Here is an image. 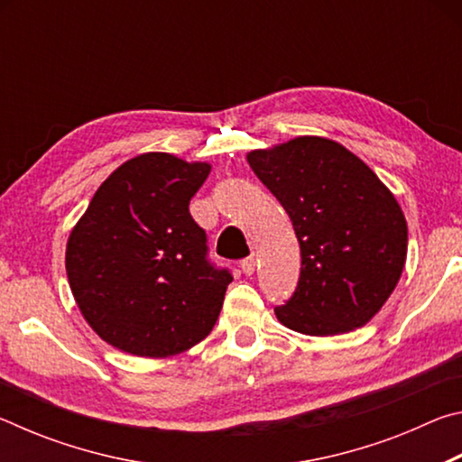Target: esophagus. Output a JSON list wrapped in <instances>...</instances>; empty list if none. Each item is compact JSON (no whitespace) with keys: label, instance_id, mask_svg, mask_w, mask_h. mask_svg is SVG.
<instances>
[{"label":"esophagus","instance_id":"1","mask_svg":"<svg viewBox=\"0 0 462 462\" xmlns=\"http://www.w3.org/2000/svg\"><path fill=\"white\" fill-rule=\"evenodd\" d=\"M254 256H246V259H242L240 261V269H242V273H245V275H253L254 273Z\"/></svg>","mask_w":462,"mask_h":462}]
</instances>
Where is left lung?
<instances>
[{"instance_id":"obj_1","label":"left lung","mask_w":462,"mask_h":462,"mask_svg":"<svg viewBox=\"0 0 462 462\" xmlns=\"http://www.w3.org/2000/svg\"><path fill=\"white\" fill-rule=\"evenodd\" d=\"M248 165L293 224L301 271L279 322L310 336L365 326L402 277L408 224L379 177L342 144L300 136L248 152Z\"/></svg>"}]
</instances>
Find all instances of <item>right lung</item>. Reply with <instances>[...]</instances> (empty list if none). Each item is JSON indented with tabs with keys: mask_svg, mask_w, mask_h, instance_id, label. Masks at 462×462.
<instances>
[{
	"mask_svg": "<svg viewBox=\"0 0 462 462\" xmlns=\"http://www.w3.org/2000/svg\"><path fill=\"white\" fill-rule=\"evenodd\" d=\"M208 162L146 152L93 195L67 242V277L101 338L136 356H171L212 332L232 273L208 256L189 201Z\"/></svg>",
	"mask_w": 462,
	"mask_h": 462,
	"instance_id": "right-lung-1",
	"label": "right lung"
}]
</instances>
